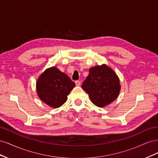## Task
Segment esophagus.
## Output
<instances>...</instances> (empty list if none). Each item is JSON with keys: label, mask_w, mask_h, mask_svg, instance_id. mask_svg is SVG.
Wrapping results in <instances>:
<instances>
[{"label": "esophagus", "mask_w": 158, "mask_h": 158, "mask_svg": "<svg viewBox=\"0 0 158 158\" xmlns=\"http://www.w3.org/2000/svg\"><path fill=\"white\" fill-rule=\"evenodd\" d=\"M75 84H76V85H77V86H79V85H80V84H81L79 80H76V82H75Z\"/></svg>", "instance_id": "esophagus-1"}]
</instances>
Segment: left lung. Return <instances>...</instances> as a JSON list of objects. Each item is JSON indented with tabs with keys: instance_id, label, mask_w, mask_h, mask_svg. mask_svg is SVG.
I'll use <instances>...</instances> for the list:
<instances>
[{
	"instance_id": "1",
	"label": "left lung",
	"mask_w": 158,
	"mask_h": 158,
	"mask_svg": "<svg viewBox=\"0 0 158 158\" xmlns=\"http://www.w3.org/2000/svg\"><path fill=\"white\" fill-rule=\"evenodd\" d=\"M82 88L95 106L103 107L118 97L121 85L116 73L106 64H102L89 69Z\"/></svg>"
}]
</instances>
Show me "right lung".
Masks as SVG:
<instances>
[{"instance_id": "obj_1", "label": "right lung", "mask_w": 158, "mask_h": 158, "mask_svg": "<svg viewBox=\"0 0 158 158\" xmlns=\"http://www.w3.org/2000/svg\"><path fill=\"white\" fill-rule=\"evenodd\" d=\"M74 86L75 83L69 76L55 66L46 69L36 84L37 94L40 99L53 108L59 107L65 103Z\"/></svg>"}]
</instances>
